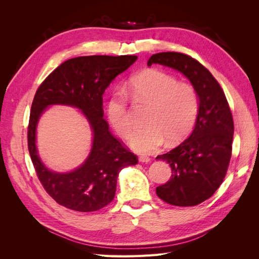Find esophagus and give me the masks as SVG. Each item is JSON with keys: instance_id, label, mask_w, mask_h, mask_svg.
Wrapping results in <instances>:
<instances>
[{"instance_id": "obj_1", "label": "esophagus", "mask_w": 259, "mask_h": 259, "mask_svg": "<svg viewBox=\"0 0 259 259\" xmlns=\"http://www.w3.org/2000/svg\"><path fill=\"white\" fill-rule=\"evenodd\" d=\"M138 160H139V162H142V163L150 162V158H149V156H146V155H140L139 158H138Z\"/></svg>"}]
</instances>
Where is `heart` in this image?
<instances>
[{
    "label": "heart",
    "instance_id": "1",
    "mask_svg": "<svg viewBox=\"0 0 259 259\" xmlns=\"http://www.w3.org/2000/svg\"><path fill=\"white\" fill-rule=\"evenodd\" d=\"M128 93L135 100L150 104L147 126L130 137V146L139 153L158 150L166 142H182L191 132L199 112V96L192 85L180 83L174 75L161 70H147L130 81ZM107 116L122 137H127L133 123L126 97L114 92L107 101Z\"/></svg>",
    "mask_w": 259,
    "mask_h": 259
}]
</instances>
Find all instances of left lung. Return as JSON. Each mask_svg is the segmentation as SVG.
<instances>
[{"mask_svg": "<svg viewBox=\"0 0 259 259\" xmlns=\"http://www.w3.org/2000/svg\"><path fill=\"white\" fill-rule=\"evenodd\" d=\"M153 64L183 73L199 96V112L191 135L173 150L156 156V160L169 164L171 176L155 191L170 205H198L215 193L228 169L234 131L228 101L208 70L188 55L154 54L148 66Z\"/></svg>", "mask_w": 259, "mask_h": 259, "instance_id": "obj_1", "label": "left lung"}]
</instances>
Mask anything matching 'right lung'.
Masks as SVG:
<instances>
[{
    "label": "right lung",
    "instance_id": "right-lung-1",
    "mask_svg": "<svg viewBox=\"0 0 259 259\" xmlns=\"http://www.w3.org/2000/svg\"><path fill=\"white\" fill-rule=\"evenodd\" d=\"M136 60L137 56L127 55H96L69 59L55 69L37 89L31 106L28 149L38 179L58 204L76 211H94L105 207L114 198L120 171L137 164V156L111 134L103 117V94L115 77ZM53 104L79 108L93 134L89 156L79 168L67 174L46 168L36 147L38 120Z\"/></svg>",
    "mask_w": 259,
    "mask_h": 259
}]
</instances>
